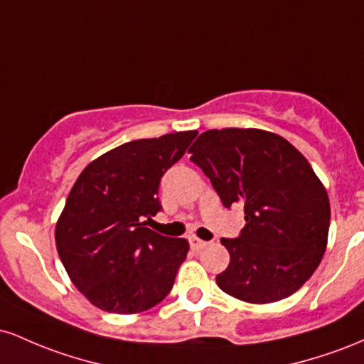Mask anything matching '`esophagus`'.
Masks as SVG:
<instances>
[{"label": "esophagus", "instance_id": "esophagus-1", "mask_svg": "<svg viewBox=\"0 0 364 364\" xmlns=\"http://www.w3.org/2000/svg\"><path fill=\"white\" fill-rule=\"evenodd\" d=\"M208 243L207 241H202V240H198V237H190V246L193 250H202V248H205Z\"/></svg>", "mask_w": 364, "mask_h": 364}]
</instances>
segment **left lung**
<instances>
[{
	"label": "left lung",
	"instance_id": "left-lung-1",
	"mask_svg": "<svg viewBox=\"0 0 364 364\" xmlns=\"http://www.w3.org/2000/svg\"><path fill=\"white\" fill-rule=\"evenodd\" d=\"M188 152L225 208L245 207V228L220 243L231 255L217 286L241 301L265 304L294 294L325 253L327 191L310 162L263 129H208Z\"/></svg>",
	"mask_w": 364,
	"mask_h": 364
}]
</instances>
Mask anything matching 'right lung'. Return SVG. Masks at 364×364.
I'll list each match as a JSON object with an SVG mask.
<instances>
[{"label":"right lung","mask_w":364,"mask_h":364,"mask_svg":"<svg viewBox=\"0 0 364 364\" xmlns=\"http://www.w3.org/2000/svg\"><path fill=\"white\" fill-rule=\"evenodd\" d=\"M196 132L141 139L90 162L70 191L56 224V248L77 289L94 306L132 315L173 289L188 241L145 228L162 210L161 178Z\"/></svg>","instance_id":"right-lung-1"}]
</instances>
